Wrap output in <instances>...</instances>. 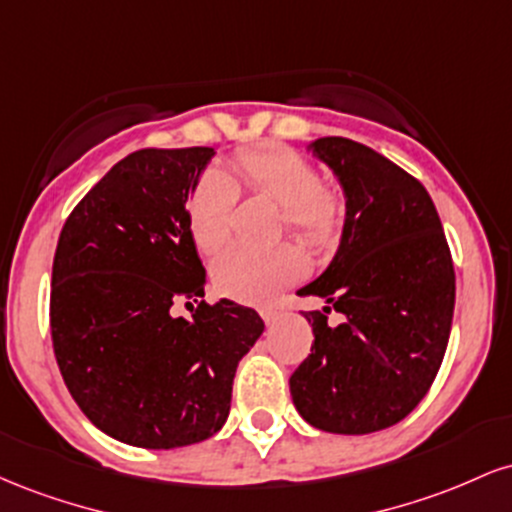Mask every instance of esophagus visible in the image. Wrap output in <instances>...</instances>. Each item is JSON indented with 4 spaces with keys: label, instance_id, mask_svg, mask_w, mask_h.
<instances>
[{
    "label": "esophagus",
    "instance_id": "obj_1",
    "mask_svg": "<svg viewBox=\"0 0 512 512\" xmlns=\"http://www.w3.org/2000/svg\"><path fill=\"white\" fill-rule=\"evenodd\" d=\"M260 315L267 325H272V322L279 320V310L272 308V305H264V308H260Z\"/></svg>",
    "mask_w": 512,
    "mask_h": 512
}]
</instances>
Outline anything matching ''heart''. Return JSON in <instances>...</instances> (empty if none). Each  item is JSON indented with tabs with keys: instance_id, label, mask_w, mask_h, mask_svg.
Masks as SVG:
<instances>
[{
	"instance_id": "1",
	"label": "heart",
	"mask_w": 512,
	"mask_h": 512,
	"mask_svg": "<svg viewBox=\"0 0 512 512\" xmlns=\"http://www.w3.org/2000/svg\"><path fill=\"white\" fill-rule=\"evenodd\" d=\"M238 187L284 207V228L308 248L337 245L346 221V202L337 187L322 185L320 173L301 154L281 144L240 149L233 175L209 170L190 199V231L202 252H219L231 240ZM214 284L223 296L243 303H267L305 274L296 245L269 250L231 248L214 262Z\"/></svg>"
}]
</instances>
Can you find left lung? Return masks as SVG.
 Segmentation results:
<instances>
[{
  "instance_id": "left-lung-1",
  "label": "left lung",
  "mask_w": 512,
  "mask_h": 512,
  "mask_svg": "<svg viewBox=\"0 0 512 512\" xmlns=\"http://www.w3.org/2000/svg\"><path fill=\"white\" fill-rule=\"evenodd\" d=\"M346 197L337 255L298 296L315 342L289 385L298 414L327 433L363 436L395 426L436 380L455 310V269L426 187L390 158L344 137L308 146ZM330 309L345 315L326 325Z\"/></svg>"
}]
</instances>
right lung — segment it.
Masks as SVG:
<instances>
[{
    "label": "right lung",
    "mask_w": 512,
    "mask_h": 512,
    "mask_svg": "<svg viewBox=\"0 0 512 512\" xmlns=\"http://www.w3.org/2000/svg\"><path fill=\"white\" fill-rule=\"evenodd\" d=\"M209 146L139 149L76 204L52 262V346L69 395L110 438L149 450L199 443L226 424L236 368L264 332L228 298L204 296L187 199ZM190 305V303H185Z\"/></svg>",
    "instance_id": "add662e5"
}]
</instances>
